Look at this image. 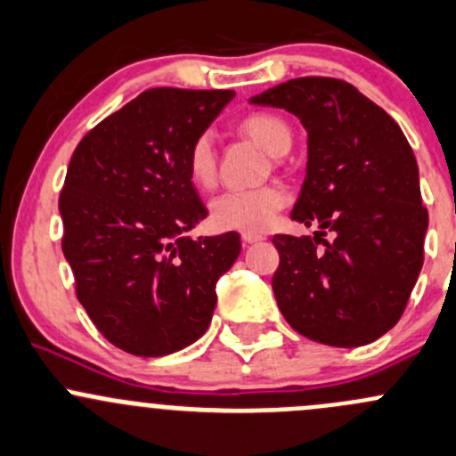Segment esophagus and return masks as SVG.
Here are the masks:
<instances>
[{"label":"esophagus","mask_w":456,"mask_h":456,"mask_svg":"<svg viewBox=\"0 0 456 456\" xmlns=\"http://www.w3.org/2000/svg\"><path fill=\"white\" fill-rule=\"evenodd\" d=\"M241 241H243V243H259V241H264V234L241 232Z\"/></svg>","instance_id":"esophagus-1"}]
</instances>
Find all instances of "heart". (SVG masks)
<instances>
[{"label":"heart","instance_id":"heart-1","mask_svg":"<svg viewBox=\"0 0 456 456\" xmlns=\"http://www.w3.org/2000/svg\"><path fill=\"white\" fill-rule=\"evenodd\" d=\"M239 128L273 157L286 155L292 146V133L288 124L281 117L270 115V112H252L243 117ZM186 168L195 186L210 188L215 183L217 152L208 133L200 134L192 142L186 157ZM286 200V191L277 183L246 188V191H226L210 201V224L219 230L259 232L273 222Z\"/></svg>","mask_w":456,"mask_h":456}]
</instances>
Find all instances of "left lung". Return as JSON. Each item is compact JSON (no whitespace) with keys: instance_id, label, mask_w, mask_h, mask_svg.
Instances as JSON below:
<instances>
[{"instance_id":"1","label":"left lung","mask_w":456,"mask_h":456,"mask_svg":"<svg viewBox=\"0 0 456 456\" xmlns=\"http://www.w3.org/2000/svg\"><path fill=\"white\" fill-rule=\"evenodd\" d=\"M308 130V168L290 217L314 237L274 234L273 290L299 335L337 348L379 339L403 314L423 265L428 210L399 124L335 77H297L250 99ZM328 232L336 239L326 242Z\"/></svg>"}]
</instances>
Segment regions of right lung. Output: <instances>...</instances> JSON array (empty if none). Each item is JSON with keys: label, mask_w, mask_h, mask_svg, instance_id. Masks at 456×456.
Here are the masks:
<instances>
[{"label": "right lung", "mask_w": 456, "mask_h": 456, "mask_svg": "<svg viewBox=\"0 0 456 456\" xmlns=\"http://www.w3.org/2000/svg\"><path fill=\"white\" fill-rule=\"evenodd\" d=\"M232 90L151 88L77 143L60 192L61 250L97 330L134 357L200 339L217 281L241 250L237 232L183 237L208 215L186 168L192 142Z\"/></svg>", "instance_id": "add662e5"}]
</instances>
